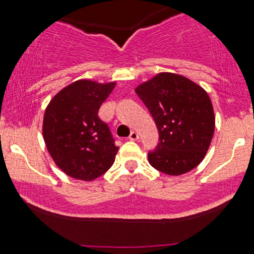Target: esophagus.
I'll return each mask as SVG.
<instances>
[{"mask_svg":"<svg viewBox=\"0 0 254 254\" xmlns=\"http://www.w3.org/2000/svg\"><path fill=\"white\" fill-rule=\"evenodd\" d=\"M137 139H139V134H137L136 131H131V134L129 135V140H131V141H136Z\"/></svg>","mask_w":254,"mask_h":254,"instance_id":"obj_1","label":"esophagus"}]
</instances>
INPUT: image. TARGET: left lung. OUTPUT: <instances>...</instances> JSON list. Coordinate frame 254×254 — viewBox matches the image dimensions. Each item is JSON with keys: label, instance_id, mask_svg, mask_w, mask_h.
<instances>
[{"label": "left lung", "instance_id": "8db88e82", "mask_svg": "<svg viewBox=\"0 0 254 254\" xmlns=\"http://www.w3.org/2000/svg\"><path fill=\"white\" fill-rule=\"evenodd\" d=\"M160 134L148 162L160 172L181 176L205 157L214 136L215 115L206 91L182 75L161 72L135 88Z\"/></svg>", "mask_w": 254, "mask_h": 254}]
</instances>
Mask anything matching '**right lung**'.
I'll use <instances>...</instances> for the list:
<instances>
[{"label": "right lung", "mask_w": 254, "mask_h": 254, "mask_svg": "<svg viewBox=\"0 0 254 254\" xmlns=\"http://www.w3.org/2000/svg\"><path fill=\"white\" fill-rule=\"evenodd\" d=\"M115 82L78 79L54 96L43 120V137L55 165L79 181H93L114 163L119 147L98 117Z\"/></svg>", "instance_id": "right-lung-1"}]
</instances>
